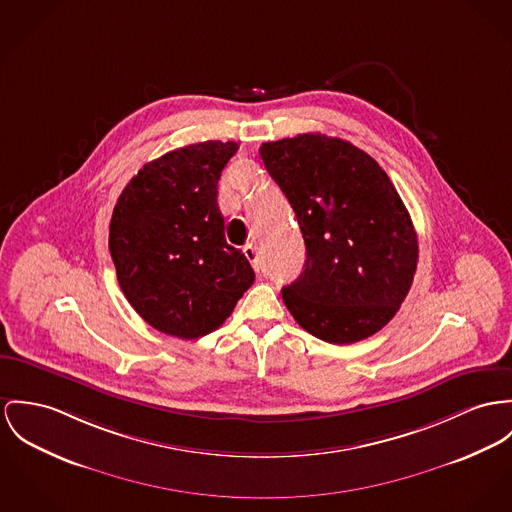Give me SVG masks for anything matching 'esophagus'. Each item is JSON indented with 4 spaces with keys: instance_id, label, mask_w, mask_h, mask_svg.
Returning a JSON list of instances; mask_svg holds the SVG:
<instances>
[{
    "instance_id": "34e87169",
    "label": "esophagus",
    "mask_w": 512,
    "mask_h": 512,
    "mask_svg": "<svg viewBox=\"0 0 512 512\" xmlns=\"http://www.w3.org/2000/svg\"><path fill=\"white\" fill-rule=\"evenodd\" d=\"M243 253H245V257L249 259V263L253 265V269H255V271H259V265H261V263H259V253H257V247H255L253 243H247V245L243 247Z\"/></svg>"
}]
</instances>
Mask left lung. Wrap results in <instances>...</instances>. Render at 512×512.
Segmentation results:
<instances>
[{
  "label": "left lung",
  "instance_id": "1",
  "mask_svg": "<svg viewBox=\"0 0 512 512\" xmlns=\"http://www.w3.org/2000/svg\"><path fill=\"white\" fill-rule=\"evenodd\" d=\"M259 154L306 243L302 275L282 288L288 312L325 343L374 335L397 314L419 259L394 183L351 142L314 132L265 142Z\"/></svg>",
  "mask_w": 512,
  "mask_h": 512
}]
</instances>
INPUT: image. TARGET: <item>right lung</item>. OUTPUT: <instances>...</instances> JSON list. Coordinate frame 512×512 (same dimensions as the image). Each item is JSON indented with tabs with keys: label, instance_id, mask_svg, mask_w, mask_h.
I'll return each mask as SVG.
<instances>
[{
	"label": "right lung",
	"instance_id": "right-lung-1",
	"mask_svg": "<svg viewBox=\"0 0 512 512\" xmlns=\"http://www.w3.org/2000/svg\"><path fill=\"white\" fill-rule=\"evenodd\" d=\"M237 148L208 140L167 152L118 197L109 230L118 284L165 335L212 333L255 280L247 257L228 245L218 208V181Z\"/></svg>",
	"mask_w": 512,
	"mask_h": 512
}]
</instances>
